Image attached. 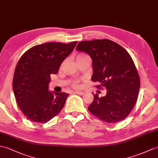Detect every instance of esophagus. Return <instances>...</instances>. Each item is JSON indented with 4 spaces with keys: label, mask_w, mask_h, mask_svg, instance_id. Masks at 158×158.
I'll return each instance as SVG.
<instances>
[{
    "label": "esophagus",
    "mask_w": 158,
    "mask_h": 158,
    "mask_svg": "<svg viewBox=\"0 0 158 158\" xmlns=\"http://www.w3.org/2000/svg\"><path fill=\"white\" fill-rule=\"evenodd\" d=\"M75 94H77L79 95V96H82V95H83V94H84V92H83V91H75Z\"/></svg>",
    "instance_id": "1"
}]
</instances>
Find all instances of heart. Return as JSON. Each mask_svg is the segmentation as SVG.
I'll list each match as a JSON object with an SVG mask.
<instances>
[{"mask_svg": "<svg viewBox=\"0 0 158 158\" xmlns=\"http://www.w3.org/2000/svg\"><path fill=\"white\" fill-rule=\"evenodd\" d=\"M85 56H87V55L85 54H79L77 55L76 60H77V62H78L81 59H83V58H85ZM71 85L74 88H79V80H78V79L73 80L71 83Z\"/></svg>", "mask_w": 158, "mask_h": 158, "instance_id": "obj_1", "label": "heart"}]
</instances>
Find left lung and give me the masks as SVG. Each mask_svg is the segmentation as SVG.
<instances>
[{
  "label": "left lung",
  "instance_id": "1",
  "mask_svg": "<svg viewBox=\"0 0 158 158\" xmlns=\"http://www.w3.org/2000/svg\"><path fill=\"white\" fill-rule=\"evenodd\" d=\"M76 50L89 54L92 59L91 81L107 91L105 96L94 94L88 107L93 115L108 123L126 118L137 100L140 79L130 54L118 44L108 39L80 42Z\"/></svg>",
  "mask_w": 158,
  "mask_h": 158
}]
</instances>
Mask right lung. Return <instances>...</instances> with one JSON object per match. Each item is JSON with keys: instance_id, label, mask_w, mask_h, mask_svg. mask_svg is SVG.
Instances as JSON below:
<instances>
[{"instance_id": "1", "label": "right lung", "mask_w": 158, "mask_h": 158, "mask_svg": "<svg viewBox=\"0 0 158 158\" xmlns=\"http://www.w3.org/2000/svg\"><path fill=\"white\" fill-rule=\"evenodd\" d=\"M77 42H47L27 50L15 69L13 88L18 106L27 119L46 123L64 107L67 93L48 91L50 75L56 74L60 64Z\"/></svg>"}]
</instances>
